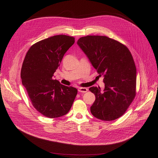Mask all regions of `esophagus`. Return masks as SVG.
Returning <instances> with one entry per match:
<instances>
[{
  "mask_svg": "<svg viewBox=\"0 0 158 158\" xmlns=\"http://www.w3.org/2000/svg\"><path fill=\"white\" fill-rule=\"evenodd\" d=\"M88 91V89L86 88H82V87H80L78 88V92H81V93H86Z\"/></svg>",
  "mask_w": 158,
  "mask_h": 158,
  "instance_id": "1",
  "label": "esophagus"
}]
</instances>
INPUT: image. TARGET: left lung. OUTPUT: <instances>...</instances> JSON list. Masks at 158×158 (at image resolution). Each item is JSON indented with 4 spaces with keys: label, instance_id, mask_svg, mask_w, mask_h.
Masks as SVG:
<instances>
[{
    "label": "left lung",
    "instance_id": "left-lung-1",
    "mask_svg": "<svg viewBox=\"0 0 158 158\" xmlns=\"http://www.w3.org/2000/svg\"><path fill=\"white\" fill-rule=\"evenodd\" d=\"M77 45L87 56L98 76H103L105 88L91 87L95 95L90 107L94 117L111 121L122 116L136 96V69L128 48L105 36L80 38Z\"/></svg>",
    "mask_w": 158,
    "mask_h": 158
}]
</instances>
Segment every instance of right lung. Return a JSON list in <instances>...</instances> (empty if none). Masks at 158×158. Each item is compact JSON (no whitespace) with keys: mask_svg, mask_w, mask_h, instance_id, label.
Returning <instances> with one entry per match:
<instances>
[{"mask_svg":"<svg viewBox=\"0 0 158 158\" xmlns=\"http://www.w3.org/2000/svg\"><path fill=\"white\" fill-rule=\"evenodd\" d=\"M74 42L72 36H51L32 45L24 58L20 74L22 85L32 106L46 117L57 118L68 113L77 95L76 88L52 78Z\"/></svg>","mask_w":158,"mask_h":158,"instance_id":"right-lung-1","label":"right lung"}]
</instances>
